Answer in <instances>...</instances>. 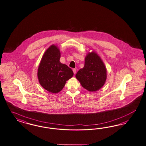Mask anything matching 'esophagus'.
<instances>
[{"mask_svg":"<svg viewBox=\"0 0 146 146\" xmlns=\"http://www.w3.org/2000/svg\"><path fill=\"white\" fill-rule=\"evenodd\" d=\"M73 73H74V74H75V73H76V69H75V68L73 69Z\"/></svg>","mask_w":146,"mask_h":146,"instance_id":"34e87169","label":"esophagus"}]
</instances>
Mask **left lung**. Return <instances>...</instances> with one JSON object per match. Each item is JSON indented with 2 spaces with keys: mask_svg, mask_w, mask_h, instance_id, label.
<instances>
[{
  "mask_svg": "<svg viewBox=\"0 0 146 146\" xmlns=\"http://www.w3.org/2000/svg\"><path fill=\"white\" fill-rule=\"evenodd\" d=\"M75 77L84 89L89 92H96L106 82V66L100 56L93 50L86 54L84 67L77 72Z\"/></svg>",
  "mask_w": 146,
  "mask_h": 146,
  "instance_id": "obj_1",
  "label": "left lung"
}]
</instances>
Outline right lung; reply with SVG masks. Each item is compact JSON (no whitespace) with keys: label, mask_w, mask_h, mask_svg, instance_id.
<instances>
[{"label":"right lung","mask_w":146,"mask_h":146,"mask_svg":"<svg viewBox=\"0 0 146 146\" xmlns=\"http://www.w3.org/2000/svg\"><path fill=\"white\" fill-rule=\"evenodd\" d=\"M61 52L57 45L52 44L45 51L37 70L40 86L52 94L60 92L67 80L73 76L70 67L60 62Z\"/></svg>","instance_id":"1"}]
</instances>
